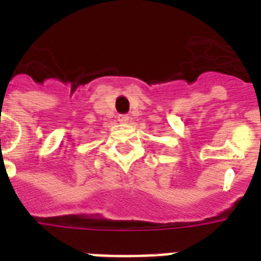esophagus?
Listing matches in <instances>:
<instances>
[{
	"instance_id": "obj_1",
	"label": "esophagus",
	"mask_w": 261,
	"mask_h": 261,
	"mask_svg": "<svg viewBox=\"0 0 261 261\" xmlns=\"http://www.w3.org/2000/svg\"><path fill=\"white\" fill-rule=\"evenodd\" d=\"M119 121H120V123H123V124H124V123H128V121H130V117H128L127 114H120Z\"/></svg>"
}]
</instances>
